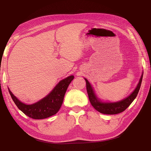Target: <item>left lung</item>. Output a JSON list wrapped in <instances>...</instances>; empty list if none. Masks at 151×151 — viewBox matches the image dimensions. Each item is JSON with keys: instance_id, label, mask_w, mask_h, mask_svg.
Returning a JSON list of instances; mask_svg holds the SVG:
<instances>
[{"instance_id": "1", "label": "left lung", "mask_w": 151, "mask_h": 151, "mask_svg": "<svg viewBox=\"0 0 151 151\" xmlns=\"http://www.w3.org/2000/svg\"><path fill=\"white\" fill-rule=\"evenodd\" d=\"M142 77L143 74H142L137 86L129 96L120 101L116 103H103L100 101L94 94L92 87H91L88 81L85 79L86 82L87 92H88L89 99L91 105L96 110H97L99 113L105 114V115H115V114L123 112L130 106V104L133 102L137 96L141 86L142 81Z\"/></svg>"}]
</instances>
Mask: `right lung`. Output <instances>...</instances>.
<instances>
[{
  "label": "right lung",
  "instance_id": "obj_1",
  "mask_svg": "<svg viewBox=\"0 0 151 151\" xmlns=\"http://www.w3.org/2000/svg\"><path fill=\"white\" fill-rule=\"evenodd\" d=\"M74 77L70 76L60 81L46 97L32 104H26L21 102L14 96L9 89V92L17 108L26 115L33 119H44L55 115L59 111L68 86Z\"/></svg>",
  "mask_w": 151,
  "mask_h": 151
}]
</instances>
